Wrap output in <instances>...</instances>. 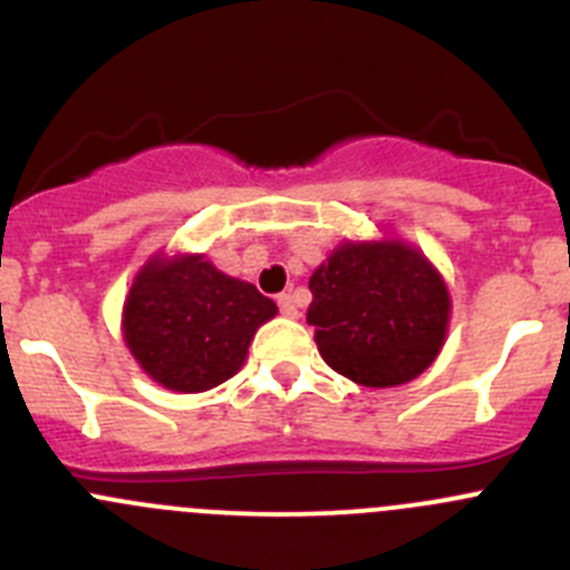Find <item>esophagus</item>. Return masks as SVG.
I'll return each instance as SVG.
<instances>
[{
	"label": "esophagus",
	"instance_id": "1",
	"mask_svg": "<svg viewBox=\"0 0 570 570\" xmlns=\"http://www.w3.org/2000/svg\"><path fill=\"white\" fill-rule=\"evenodd\" d=\"M278 308L284 317H297V301L295 295H278Z\"/></svg>",
	"mask_w": 570,
	"mask_h": 570
}]
</instances>
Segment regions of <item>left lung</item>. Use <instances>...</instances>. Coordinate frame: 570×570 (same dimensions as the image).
I'll list each match as a JSON object with an SVG mask.
<instances>
[{
  "instance_id": "1",
  "label": "left lung",
  "mask_w": 570,
  "mask_h": 570,
  "mask_svg": "<svg viewBox=\"0 0 570 570\" xmlns=\"http://www.w3.org/2000/svg\"><path fill=\"white\" fill-rule=\"evenodd\" d=\"M308 322L331 370L389 389L422 375L439 355L450 295L433 264L400 243L342 245L308 281Z\"/></svg>"
}]
</instances>
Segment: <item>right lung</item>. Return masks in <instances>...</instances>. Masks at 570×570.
<instances>
[{"label": "right lung", "mask_w": 570, "mask_h": 570, "mask_svg": "<svg viewBox=\"0 0 570 570\" xmlns=\"http://www.w3.org/2000/svg\"><path fill=\"white\" fill-rule=\"evenodd\" d=\"M275 303L204 262L154 258L131 284L124 336L142 370L174 392H206L234 377Z\"/></svg>", "instance_id": "add662e5"}]
</instances>
